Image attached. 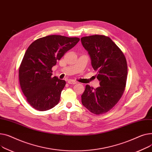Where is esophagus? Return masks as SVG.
Here are the masks:
<instances>
[{
	"label": "esophagus",
	"instance_id": "1",
	"mask_svg": "<svg viewBox=\"0 0 152 152\" xmlns=\"http://www.w3.org/2000/svg\"><path fill=\"white\" fill-rule=\"evenodd\" d=\"M67 83H69V84H77V82H75V81H74V80H68V82H67Z\"/></svg>",
	"mask_w": 152,
	"mask_h": 152
}]
</instances>
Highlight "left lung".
Returning a JSON list of instances; mask_svg holds the SVG:
<instances>
[{"mask_svg": "<svg viewBox=\"0 0 152 152\" xmlns=\"http://www.w3.org/2000/svg\"><path fill=\"white\" fill-rule=\"evenodd\" d=\"M81 42L97 71L100 85L96 89L86 85L82 103L93 113H105L117 104L124 93L128 75L126 59L109 37L90 35L81 38Z\"/></svg>", "mask_w": 152, "mask_h": 152, "instance_id": "obj_1", "label": "left lung"}]
</instances>
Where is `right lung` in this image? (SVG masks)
I'll use <instances>...</instances> for the list:
<instances>
[{
  "label": "right lung",
  "mask_w": 152,
  "mask_h": 152,
  "mask_svg": "<svg viewBox=\"0 0 152 152\" xmlns=\"http://www.w3.org/2000/svg\"><path fill=\"white\" fill-rule=\"evenodd\" d=\"M79 40L51 35L35 40L27 49L19 69V80L27 101L34 109L45 111L59 103L66 81L52 77L51 69Z\"/></svg>",
  "instance_id": "1"
}]
</instances>
